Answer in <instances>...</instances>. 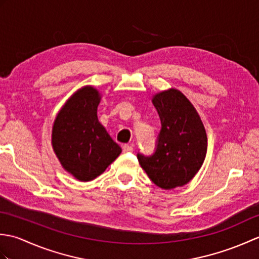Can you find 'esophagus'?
Masks as SVG:
<instances>
[{"label": "esophagus", "instance_id": "esophagus-1", "mask_svg": "<svg viewBox=\"0 0 259 259\" xmlns=\"http://www.w3.org/2000/svg\"><path fill=\"white\" fill-rule=\"evenodd\" d=\"M122 149L124 152H133L134 151V147L131 145H123Z\"/></svg>", "mask_w": 259, "mask_h": 259}]
</instances>
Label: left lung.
<instances>
[{"label":"left lung","mask_w":259,"mask_h":259,"mask_svg":"<svg viewBox=\"0 0 259 259\" xmlns=\"http://www.w3.org/2000/svg\"><path fill=\"white\" fill-rule=\"evenodd\" d=\"M161 121L156 151L137 155L140 166L153 184L170 190L181 187L199 171L207 153V135L197 110L177 89L153 96Z\"/></svg>","instance_id":"left-lung-1"}]
</instances>
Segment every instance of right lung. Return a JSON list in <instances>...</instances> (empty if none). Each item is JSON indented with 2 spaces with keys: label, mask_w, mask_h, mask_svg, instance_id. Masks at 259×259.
<instances>
[{
  "label": "right lung",
  "mask_w": 259,
  "mask_h": 259,
  "mask_svg": "<svg viewBox=\"0 0 259 259\" xmlns=\"http://www.w3.org/2000/svg\"><path fill=\"white\" fill-rule=\"evenodd\" d=\"M100 100L96 88H81L64 103L53 123L54 153L62 167L80 181L97 178L121 153L120 146L98 120Z\"/></svg>",
  "instance_id": "add662e5"
}]
</instances>
